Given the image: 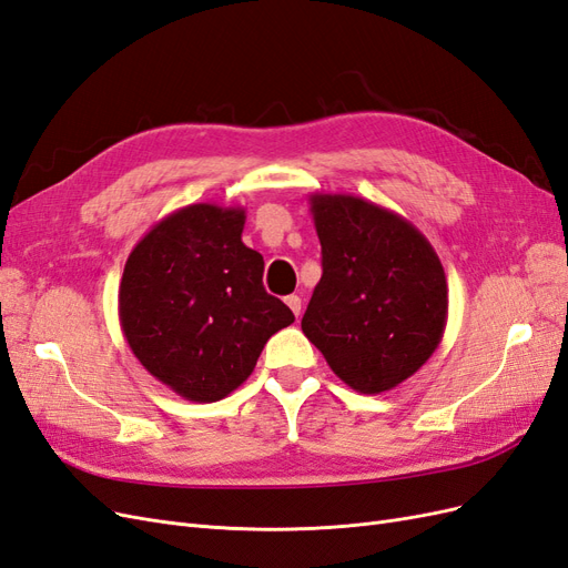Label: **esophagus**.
Listing matches in <instances>:
<instances>
[{
  "label": "esophagus",
  "instance_id": "obj_1",
  "mask_svg": "<svg viewBox=\"0 0 568 568\" xmlns=\"http://www.w3.org/2000/svg\"><path fill=\"white\" fill-rule=\"evenodd\" d=\"M286 305L291 307V313H294L296 317L301 315V305H303L301 296H296V294H291V296H286Z\"/></svg>",
  "mask_w": 568,
  "mask_h": 568
}]
</instances>
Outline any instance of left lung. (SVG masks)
Listing matches in <instances>:
<instances>
[{"mask_svg":"<svg viewBox=\"0 0 568 568\" xmlns=\"http://www.w3.org/2000/svg\"><path fill=\"white\" fill-rule=\"evenodd\" d=\"M322 280L301 329L357 393L409 379L448 324V280L428 239L403 215L353 194H313Z\"/></svg>","mask_w":568,"mask_h":568,"instance_id":"1","label":"left lung"}]
</instances>
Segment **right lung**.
Wrapping results in <instances>:
<instances>
[{
	"instance_id": "obj_1",
	"label": "right lung",
	"mask_w": 568,
	"mask_h": 568,
	"mask_svg": "<svg viewBox=\"0 0 568 568\" xmlns=\"http://www.w3.org/2000/svg\"><path fill=\"white\" fill-rule=\"evenodd\" d=\"M242 205L192 203L153 225L118 288L120 329L142 367L192 403L242 386L294 313L263 286V255L242 242Z\"/></svg>"
}]
</instances>
